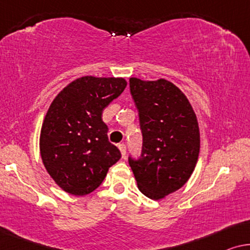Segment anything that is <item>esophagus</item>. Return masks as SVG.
I'll list each match as a JSON object with an SVG mask.
<instances>
[{
  "label": "esophagus",
  "instance_id": "esophagus-1",
  "mask_svg": "<svg viewBox=\"0 0 250 250\" xmlns=\"http://www.w3.org/2000/svg\"><path fill=\"white\" fill-rule=\"evenodd\" d=\"M118 147H119V149H120L122 157H124V159H125V150H126L125 145V144H120V145H119Z\"/></svg>",
  "mask_w": 250,
  "mask_h": 250
}]
</instances>
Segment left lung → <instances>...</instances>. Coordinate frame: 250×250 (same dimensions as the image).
<instances>
[{"label":"left lung","mask_w":250,"mask_h":250,"mask_svg":"<svg viewBox=\"0 0 250 250\" xmlns=\"http://www.w3.org/2000/svg\"><path fill=\"white\" fill-rule=\"evenodd\" d=\"M130 91L139 112L142 155L129 159L142 194L160 200L180 189L198 161V120L187 96L167 79L131 77Z\"/></svg>","instance_id":"obj_1"}]
</instances>
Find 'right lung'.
I'll use <instances>...</instances> for the list:
<instances>
[{
    "mask_svg": "<svg viewBox=\"0 0 250 250\" xmlns=\"http://www.w3.org/2000/svg\"><path fill=\"white\" fill-rule=\"evenodd\" d=\"M125 86V78L85 76L66 85L48 107L40 136L42 161L68 194H90L120 160L102 114Z\"/></svg>",
    "mask_w": 250,
    "mask_h": 250,
    "instance_id": "right-lung-1",
    "label": "right lung"
}]
</instances>
